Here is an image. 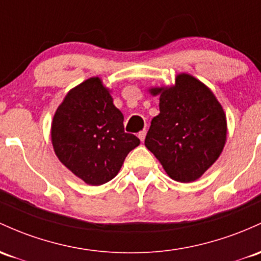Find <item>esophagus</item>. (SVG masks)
Returning <instances> with one entry per match:
<instances>
[{
  "mask_svg": "<svg viewBox=\"0 0 261 261\" xmlns=\"http://www.w3.org/2000/svg\"><path fill=\"white\" fill-rule=\"evenodd\" d=\"M146 134H147V131H146V130H142V131H140V133H139V135H137V136H139V139H140V140H141V141H142V142H144V141H145V137H146Z\"/></svg>",
  "mask_w": 261,
  "mask_h": 261,
  "instance_id": "esophagus-1",
  "label": "esophagus"
}]
</instances>
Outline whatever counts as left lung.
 Returning a JSON list of instances; mask_svg holds the SVG:
<instances>
[{
	"mask_svg": "<svg viewBox=\"0 0 261 261\" xmlns=\"http://www.w3.org/2000/svg\"><path fill=\"white\" fill-rule=\"evenodd\" d=\"M160 94V114L151 121L145 146L174 181L199 178L217 161L227 139V120L214 94L199 80L179 74Z\"/></svg>",
	"mask_w": 261,
	"mask_h": 261,
	"instance_id": "1",
	"label": "left lung"
}]
</instances>
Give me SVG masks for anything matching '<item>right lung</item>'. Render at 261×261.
Listing matches in <instances>:
<instances>
[{
  "instance_id": "1",
  "label": "right lung",
  "mask_w": 261,
  "mask_h": 261,
  "mask_svg": "<svg viewBox=\"0 0 261 261\" xmlns=\"http://www.w3.org/2000/svg\"><path fill=\"white\" fill-rule=\"evenodd\" d=\"M54 152L68 170L91 186L113 179L140 140L124 130V116L99 78L71 89L51 122Z\"/></svg>"
}]
</instances>
